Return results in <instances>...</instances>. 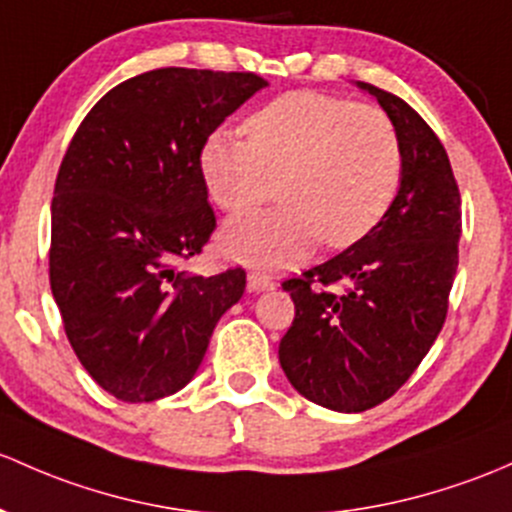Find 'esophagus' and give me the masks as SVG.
I'll return each instance as SVG.
<instances>
[{"label": "esophagus", "mask_w": 512, "mask_h": 512, "mask_svg": "<svg viewBox=\"0 0 512 512\" xmlns=\"http://www.w3.org/2000/svg\"><path fill=\"white\" fill-rule=\"evenodd\" d=\"M272 287H274L272 277H267L265 272L252 270L250 274H247V289H250V292H267V289H272Z\"/></svg>", "instance_id": "34e87169"}]
</instances>
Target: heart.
Masks as SVG:
<instances>
[{
	"label": "heart",
	"mask_w": 512,
	"mask_h": 512,
	"mask_svg": "<svg viewBox=\"0 0 512 512\" xmlns=\"http://www.w3.org/2000/svg\"><path fill=\"white\" fill-rule=\"evenodd\" d=\"M245 134L213 132L201 174L228 213L270 201L279 181L284 203L233 218L220 233V250L247 265H292L319 238L326 247L351 245L383 218L400 186V134L378 105L289 93L255 112Z\"/></svg>",
	"instance_id": "obj_1"
}]
</instances>
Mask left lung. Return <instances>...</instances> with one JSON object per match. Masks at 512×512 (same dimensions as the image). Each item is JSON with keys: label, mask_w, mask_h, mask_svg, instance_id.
I'll return each mask as SVG.
<instances>
[{"label": "left lung", "mask_w": 512, "mask_h": 512, "mask_svg": "<svg viewBox=\"0 0 512 512\" xmlns=\"http://www.w3.org/2000/svg\"><path fill=\"white\" fill-rule=\"evenodd\" d=\"M358 85L400 134V191L368 235L282 284L297 309L279 343L284 375L336 412L370 410L410 380L444 326L459 267L461 193L444 144L405 100Z\"/></svg>", "instance_id": "8db88e82"}]
</instances>
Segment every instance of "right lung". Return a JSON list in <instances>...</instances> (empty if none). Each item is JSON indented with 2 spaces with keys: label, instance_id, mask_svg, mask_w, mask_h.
Masks as SVG:
<instances>
[{
  "label": "right lung",
  "instance_id": "right-lung-1",
  "mask_svg": "<svg viewBox=\"0 0 512 512\" xmlns=\"http://www.w3.org/2000/svg\"><path fill=\"white\" fill-rule=\"evenodd\" d=\"M257 73L157 68L115 85L75 129L51 203L48 277L71 348L122 402L196 375L245 270L181 272L211 240L201 149L265 88Z\"/></svg>",
  "mask_w": 512,
  "mask_h": 512
}]
</instances>
